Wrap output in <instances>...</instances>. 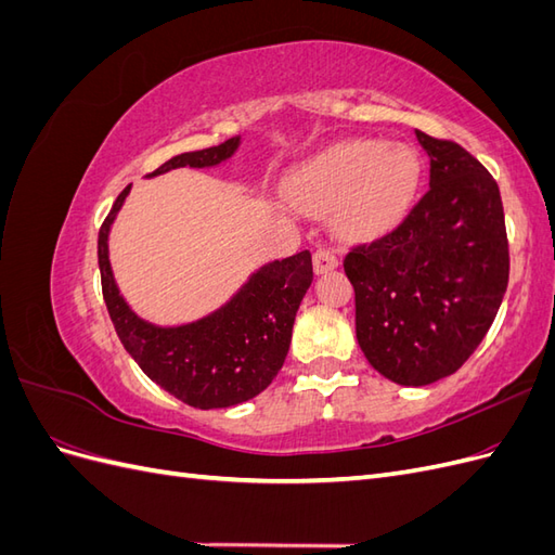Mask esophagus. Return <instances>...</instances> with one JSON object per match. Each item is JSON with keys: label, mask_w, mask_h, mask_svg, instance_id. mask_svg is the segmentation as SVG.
I'll list each match as a JSON object with an SVG mask.
<instances>
[{"label": "esophagus", "mask_w": 555, "mask_h": 555, "mask_svg": "<svg viewBox=\"0 0 555 555\" xmlns=\"http://www.w3.org/2000/svg\"><path fill=\"white\" fill-rule=\"evenodd\" d=\"M312 263H314V271H317V273H326V271H331V268L338 266V257H335L333 249L319 247V249H314Z\"/></svg>", "instance_id": "1"}]
</instances>
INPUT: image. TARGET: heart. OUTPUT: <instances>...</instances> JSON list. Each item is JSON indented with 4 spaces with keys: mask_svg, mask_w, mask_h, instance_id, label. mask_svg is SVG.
Instances as JSON below:
<instances>
[{
    "mask_svg": "<svg viewBox=\"0 0 555 555\" xmlns=\"http://www.w3.org/2000/svg\"><path fill=\"white\" fill-rule=\"evenodd\" d=\"M418 162L412 150L386 141L335 145L296 171L289 192L314 212L338 208L335 227L347 238H373L389 231L412 204Z\"/></svg>",
    "mask_w": 555,
    "mask_h": 555,
    "instance_id": "obj_1",
    "label": "heart"
}]
</instances>
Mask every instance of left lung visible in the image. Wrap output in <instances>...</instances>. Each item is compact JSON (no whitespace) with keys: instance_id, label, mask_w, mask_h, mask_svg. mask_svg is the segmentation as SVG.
I'll use <instances>...</instances> for the list:
<instances>
[{"instance_id":"obj_1","label":"left lung","mask_w":555,"mask_h":555,"mask_svg":"<svg viewBox=\"0 0 555 555\" xmlns=\"http://www.w3.org/2000/svg\"><path fill=\"white\" fill-rule=\"evenodd\" d=\"M430 182L402 222L347 251L357 340L377 373L402 386L438 382L489 333L509 282L498 182L449 139L416 131Z\"/></svg>"}]
</instances>
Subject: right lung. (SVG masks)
<instances>
[{
  "label": "right lung",
  "instance_id": "add662e5",
  "mask_svg": "<svg viewBox=\"0 0 555 555\" xmlns=\"http://www.w3.org/2000/svg\"><path fill=\"white\" fill-rule=\"evenodd\" d=\"M238 141L233 137L220 145L182 153L150 176L180 166H215L236 153ZM127 194L129 184L115 198L96 241L102 292L117 338L150 379L192 408H231L255 398L280 373L289 351L296 310L312 282L310 249L259 268L222 310L201 322L162 328L129 310L111 273L108 229Z\"/></svg>",
  "mask_w": 555,
  "mask_h": 555
}]
</instances>
